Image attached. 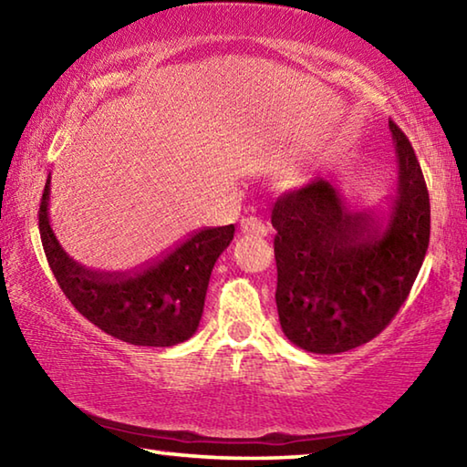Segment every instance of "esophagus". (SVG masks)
<instances>
[{
    "instance_id": "34e87169",
    "label": "esophagus",
    "mask_w": 467,
    "mask_h": 467,
    "mask_svg": "<svg viewBox=\"0 0 467 467\" xmlns=\"http://www.w3.org/2000/svg\"><path fill=\"white\" fill-rule=\"evenodd\" d=\"M241 231H243V234H249V236H265L267 234L265 224L259 218H255V216L243 218Z\"/></svg>"
}]
</instances>
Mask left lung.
Returning a JSON list of instances; mask_svg holds the SVG:
<instances>
[{"mask_svg": "<svg viewBox=\"0 0 467 467\" xmlns=\"http://www.w3.org/2000/svg\"><path fill=\"white\" fill-rule=\"evenodd\" d=\"M398 187L389 212L350 210L315 179L274 203L280 326L313 354L362 346L389 326L420 272L431 239V202L414 148L389 121Z\"/></svg>", "mask_w": 467, "mask_h": 467, "instance_id": "8db88e82", "label": "left lung"}]
</instances>
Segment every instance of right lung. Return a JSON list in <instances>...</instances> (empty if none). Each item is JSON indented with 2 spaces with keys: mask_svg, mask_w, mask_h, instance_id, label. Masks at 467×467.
<instances>
[{
  "mask_svg": "<svg viewBox=\"0 0 467 467\" xmlns=\"http://www.w3.org/2000/svg\"><path fill=\"white\" fill-rule=\"evenodd\" d=\"M51 172L38 231L63 295L105 334L133 346L167 348L192 337L200 326L212 267L234 236V224L202 228L158 259L130 272H97L74 262L49 223Z\"/></svg>",
  "mask_w": 467,
  "mask_h": 467,
  "instance_id": "right-lung-1",
  "label": "right lung"
}]
</instances>
